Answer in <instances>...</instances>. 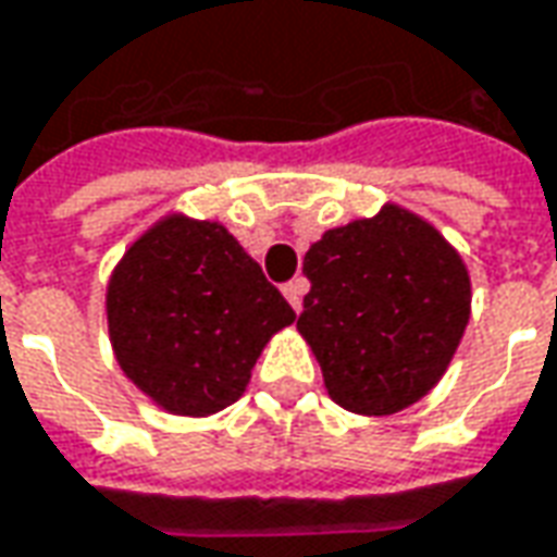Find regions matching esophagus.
Listing matches in <instances>:
<instances>
[{
	"mask_svg": "<svg viewBox=\"0 0 557 557\" xmlns=\"http://www.w3.org/2000/svg\"><path fill=\"white\" fill-rule=\"evenodd\" d=\"M282 290H285L287 304L294 306V312H300L304 309V294L309 290V282L306 278H290Z\"/></svg>",
	"mask_w": 557,
	"mask_h": 557,
	"instance_id": "34e87169",
	"label": "esophagus"
}]
</instances>
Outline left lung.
<instances>
[{
  "label": "left lung",
  "mask_w": 557,
  "mask_h": 557,
  "mask_svg": "<svg viewBox=\"0 0 557 557\" xmlns=\"http://www.w3.org/2000/svg\"><path fill=\"white\" fill-rule=\"evenodd\" d=\"M309 294L297 327L331 398L383 417L423 398L469 322V272L426 220L386 205L327 230L306 251Z\"/></svg>",
  "instance_id": "left-lung-1"
}]
</instances>
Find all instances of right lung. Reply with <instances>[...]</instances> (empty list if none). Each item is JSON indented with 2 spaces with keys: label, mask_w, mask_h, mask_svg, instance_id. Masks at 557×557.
Listing matches in <instances>:
<instances>
[{
  "label": "right lung",
  "mask_w": 557,
  "mask_h": 557,
  "mask_svg": "<svg viewBox=\"0 0 557 557\" xmlns=\"http://www.w3.org/2000/svg\"><path fill=\"white\" fill-rule=\"evenodd\" d=\"M107 319L122 371L171 413L205 417L245 392L294 309L220 223L165 218L115 267Z\"/></svg>",
  "instance_id": "right-lung-1"
}]
</instances>
